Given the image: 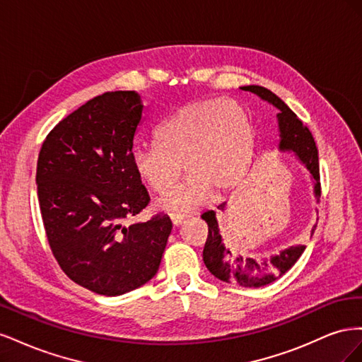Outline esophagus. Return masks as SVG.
<instances>
[{"mask_svg":"<svg viewBox=\"0 0 362 362\" xmlns=\"http://www.w3.org/2000/svg\"><path fill=\"white\" fill-rule=\"evenodd\" d=\"M184 214H170V221L173 223V226H180L184 221Z\"/></svg>","mask_w":362,"mask_h":362,"instance_id":"obj_1","label":"esophagus"}]
</instances>
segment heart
Instances as JSON below:
<instances>
[{
    "label": "heart",
    "mask_w": 362,
    "mask_h": 362,
    "mask_svg": "<svg viewBox=\"0 0 362 362\" xmlns=\"http://www.w3.org/2000/svg\"><path fill=\"white\" fill-rule=\"evenodd\" d=\"M156 145L131 154L137 177L151 190L168 192L184 172L185 180L157 201L161 211L181 214L202 205L211 189L226 190L245 177L254 151L246 113L235 103L204 100L181 107L157 128Z\"/></svg>",
    "instance_id": "obj_1"
}]
</instances>
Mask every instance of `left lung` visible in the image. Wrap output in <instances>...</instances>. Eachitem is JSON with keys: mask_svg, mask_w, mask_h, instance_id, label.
I'll use <instances>...</instances> for the list:
<instances>
[{"mask_svg": "<svg viewBox=\"0 0 362 362\" xmlns=\"http://www.w3.org/2000/svg\"><path fill=\"white\" fill-rule=\"evenodd\" d=\"M242 90L257 95L259 100L276 107L279 113L278 119V133L279 141L278 149L281 152H291L298 158L306 170L310 172L313 181V193L314 199L319 204L320 198V170H319V152H317L315 141L310 129L306 128L302 120L296 116L290 107L284 103L279 96L270 92L266 87L261 86H243ZM228 204L223 202L217 206V210H210L202 214V218L208 225V238L204 247V262L211 275L217 279L229 284H238L242 287L258 288L264 287L267 284L276 281L284 273H287L296 261L300 258L305 250V245H296L279 250V254L272 255L262 259L245 258L238 254H233L231 249L226 247L223 237L218 226L217 216L226 211ZM319 221V218H315ZM317 223H313L311 235L315 231Z\"/></svg>", "mask_w": 362, "mask_h": 362, "instance_id": "8db88e82", "label": "left lung"}]
</instances>
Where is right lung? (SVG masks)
Masks as SVG:
<instances>
[{"label": "right lung", "mask_w": 362, "mask_h": 362, "mask_svg": "<svg viewBox=\"0 0 362 362\" xmlns=\"http://www.w3.org/2000/svg\"><path fill=\"white\" fill-rule=\"evenodd\" d=\"M144 112L137 92H107L60 120L39 152L37 198L52 254L98 294L120 296L154 278L172 231L168 214L122 225L149 202L131 161Z\"/></svg>", "instance_id": "add662e5"}]
</instances>
